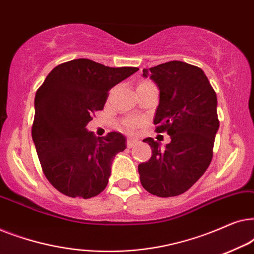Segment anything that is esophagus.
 Returning <instances> with one entry per match:
<instances>
[{"label":"esophagus","mask_w":254,"mask_h":254,"mask_svg":"<svg viewBox=\"0 0 254 254\" xmlns=\"http://www.w3.org/2000/svg\"><path fill=\"white\" fill-rule=\"evenodd\" d=\"M136 143H137V140H135V138H128V140H127V148H133Z\"/></svg>","instance_id":"1"}]
</instances>
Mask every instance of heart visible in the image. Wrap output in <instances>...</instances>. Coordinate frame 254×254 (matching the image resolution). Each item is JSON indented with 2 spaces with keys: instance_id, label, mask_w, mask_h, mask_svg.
Listing matches in <instances>:
<instances>
[{
  "instance_id": "1",
  "label": "heart",
  "mask_w": 254,
  "mask_h": 254,
  "mask_svg": "<svg viewBox=\"0 0 254 254\" xmlns=\"http://www.w3.org/2000/svg\"><path fill=\"white\" fill-rule=\"evenodd\" d=\"M150 84H152L151 82L147 81V79H142V81L137 83V86H144V85H150ZM138 125H140L138 121L133 120V119H128V120H124L123 123L120 124V128L121 129L127 130V131H133L138 127Z\"/></svg>"
}]
</instances>
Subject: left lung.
Masks as SVG:
<instances>
[{
	"instance_id": "obj_1",
	"label": "left lung",
	"mask_w": 254,
	"mask_h": 254,
	"mask_svg": "<svg viewBox=\"0 0 254 254\" xmlns=\"http://www.w3.org/2000/svg\"><path fill=\"white\" fill-rule=\"evenodd\" d=\"M159 89L156 133L166 131L171 142L164 149L152 137L148 162L138 164L144 190L161 197L185 193L206 172L213 158L220 127L216 92L203 70L183 61H170L143 69Z\"/></svg>"
}]
</instances>
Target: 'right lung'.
Instances as JSON below:
<instances>
[{"label":"right lung","mask_w":254,"mask_h":254,"mask_svg":"<svg viewBox=\"0 0 254 254\" xmlns=\"http://www.w3.org/2000/svg\"><path fill=\"white\" fill-rule=\"evenodd\" d=\"M137 70L75 59L57 65L37 90L32 138L44 175L59 192L90 199L105 190L126 138L117 131L96 137L85 126L110 90Z\"/></svg>","instance_id":"1"}]
</instances>
